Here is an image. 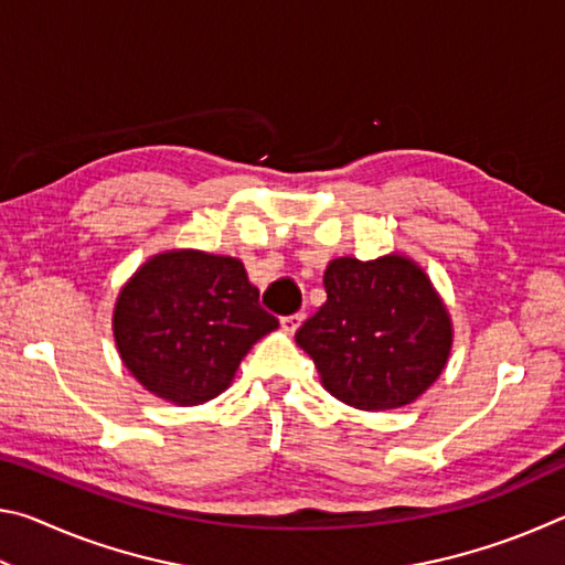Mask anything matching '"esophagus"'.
<instances>
[{
    "instance_id": "1",
    "label": "esophagus",
    "mask_w": 565,
    "mask_h": 565,
    "mask_svg": "<svg viewBox=\"0 0 565 565\" xmlns=\"http://www.w3.org/2000/svg\"><path fill=\"white\" fill-rule=\"evenodd\" d=\"M301 321H303V313H301V311L289 313V317H281V329H284L286 333H294L296 329L301 327Z\"/></svg>"
}]
</instances>
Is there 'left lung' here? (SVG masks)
<instances>
[{"instance_id":"8db88e82","label":"left lung","mask_w":565,"mask_h":565,"mask_svg":"<svg viewBox=\"0 0 565 565\" xmlns=\"http://www.w3.org/2000/svg\"><path fill=\"white\" fill-rule=\"evenodd\" d=\"M327 301L296 331L323 386L363 411L406 406L434 384L451 351V321L431 281L404 256L333 259Z\"/></svg>"}]
</instances>
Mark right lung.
Returning <instances> with one entry per match:
<instances>
[{"label":"right lung","mask_w":565,"mask_h":565,"mask_svg":"<svg viewBox=\"0 0 565 565\" xmlns=\"http://www.w3.org/2000/svg\"><path fill=\"white\" fill-rule=\"evenodd\" d=\"M279 327L232 256L169 252L147 262L114 309L124 366L181 406L214 398L256 341Z\"/></svg>","instance_id":"obj_1"}]
</instances>
